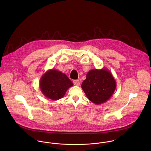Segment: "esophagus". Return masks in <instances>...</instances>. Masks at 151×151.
I'll use <instances>...</instances> for the list:
<instances>
[{"label":"esophagus","instance_id":"1","mask_svg":"<svg viewBox=\"0 0 151 151\" xmlns=\"http://www.w3.org/2000/svg\"><path fill=\"white\" fill-rule=\"evenodd\" d=\"M73 83H74V84L75 86H79V85L80 84V81H79L78 80H74V81H73Z\"/></svg>","mask_w":151,"mask_h":151}]
</instances>
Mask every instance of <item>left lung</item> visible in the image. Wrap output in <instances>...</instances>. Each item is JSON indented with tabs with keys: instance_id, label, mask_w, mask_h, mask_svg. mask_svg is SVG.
<instances>
[{
	"instance_id": "8db88e82",
	"label": "left lung",
	"mask_w": 151,
	"mask_h": 151,
	"mask_svg": "<svg viewBox=\"0 0 151 151\" xmlns=\"http://www.w3.org/2000/svg\"><path fill=\"white\" fill-rule=\"evenodd\" d=\"M81 88L90 101L101 105L111 97L116 88V82L107 68H94L86 74Z\"/></svg>"
}]
</instances>
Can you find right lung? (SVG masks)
<instances>
[{
	"mask_svg": "<svg viewBox=\"0 0 151 151\" xmlns=\"http://www.w3.org/2000/svg\"><path fill=\"white\" fill-rule=\"evenodd\" d=\"M72 86L73 83L65 73L56 69L46 71L40 81V87L43 95L53 101L62 98L67 89Z\"/></svg>",
	"mask_w": 151,
	"mask_h": 151,
	"instance_id": "1",
	"label": "right lung"
}]
</instances>
